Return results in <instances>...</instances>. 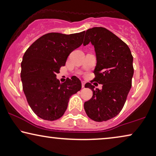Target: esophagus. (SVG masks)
I'll return each instance as SVG.
<instances>
[{
  "label": "esophagus",
  "mask_w": 156,
  "mask_h": 156,
  "mask_svg": "<svg viewBox=\"0 0 156 156\" xmlns=\"http://www.w3.org/2000/svg\"><path fill=\"white\" fill-rule=\"evenodd\" d=\"M85 83L84 82V81H82V87L83 88L85 87Z\"/></svg>",
  "instance_id": "esophagus-1"
}]
</instances>
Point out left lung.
Returning <instances> with one entry per match:
<instances>
[{"label":"left lung","instance_id":"1","mask_svg":"<svg viewBox=\"0 0 156 156\" xmlns=\"http://www.w3.org/2000/svg\"><path fill=\"white\" fill-rule=\"evenodd\" d=\"M85 33L83 45L91 42L97 55L93 81L102 84V89L86 83L93 95L84 108L90 119L106 121L115 117L126 101L134 74L133 57L127 44L105 28L93 27Z\"/></svg>","mask_w":156,"mask_h":156}]
</instances>
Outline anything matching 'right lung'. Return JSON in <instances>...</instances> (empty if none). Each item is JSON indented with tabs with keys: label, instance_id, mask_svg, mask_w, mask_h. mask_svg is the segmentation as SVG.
Returning <instances> with one entry per match:
<instances>
[{
	"label": "right lung",
	"instance_id": "1",
	"mask_svg": "<svg viewBox=\"0 0 156 156\" xmlns=\"http://www.w3.org/2000/svg\"><path fill=\"white\" fill-rule=\"evenodd\" d=\"M84 34H46L37 39L23 56V90L32 111L42 119L53 121L61 118L70 97L81 89L78 78H67L60 83L56 76L70 53L83 44Z\"/></svg>",
	"mask_w": 156,
	"mask_h": 156
}]
</instances>
